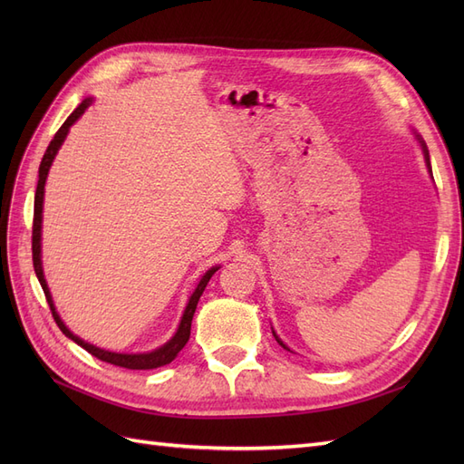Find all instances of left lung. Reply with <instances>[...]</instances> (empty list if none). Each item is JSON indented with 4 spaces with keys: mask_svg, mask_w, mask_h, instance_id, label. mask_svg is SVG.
<instances>
[{
    "mask_svg": "<svg viewBox=\"0 0 464 464\" xmlns=\"http://www.w3.org/2000/svg\"><path fill=\"white\" fill-rule=\"evenodd\" d=\"M418 139H420V137H418ZM420 145H422V149H424V157H426V164H428V168H430V172H431V166H430V152H428V149H426V143L422 141V139H420ZM273 334H275V331H273ZM275 339H276V343H278L280 346H283V348H286V350H288V346H286V344H285L283 341H280L276 334H275Z\"/></svg>",
    "mask_w": 464,
    "mask_h": 464,
    "instance_id": "1",
    "label": "left lung"
}]
</instances>
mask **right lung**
Wrapping results in <instances>:
<instances>
[{"label": "right lung", "instance_id": "obj_1", "mask_svg": "<svg viewBox=\"0 0 464 464\" xmlns=\"http://www.w3.org/2000/svg\"><path fill=\"white\" fill-rule=\"evenodd\" d=\"M91 104V98H85L75 110L73 114L69 116L62 128L55 131L53 139L50 141L44 157H42V162H40V168H38V186H36V193H34V217H33V265H34V273L38 276V283L42 286V290H44V296L48 300V305H50V312H52V317L55 319V323H58V327L62 329V333L65 336H69L73 343H77L79 346H82L87 350L89 354H92L94 358L102 360V362H108L111 363V366H120V368H128V370H154V368H160V366H166V363H170L181 348L186 346V343L189 341V333H191V319H193V314H195V307H198V302L201 298V294L207 286V283L210 280V276H213L218 266H213V269L207 271L205 276L201 278V283L198 285V288H195V292L191 294V298L188 302V307L184 312V317H181L179 321V327L176 331V334L172 336L170 341H168L164 346L152 350V353H147V354H116V353H108V350H101L96 348L85 341H81L79 336H75L72 331H69L63 321L60 319L58 312H55L53 307V302H52V296H50V290H48V285L44 280V273H42V261H40V228H42V201H44V184H46V176H48V170L52 166V160L55 157V152H58V149L62 147L63 139L69 131V128L81 118L82 111H85Z\"/></svg>", "mask_w": 464, "mask_h": 464}]
</instances>
